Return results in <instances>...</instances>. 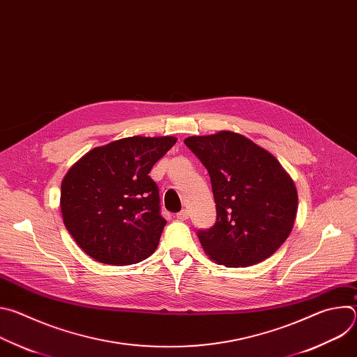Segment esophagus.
Wrapping results in <instances>:
<instances>
[{"mask_svg":"<svg viewBox=\"0 0 357 357\" xmlns=\"http://www.w3.org/2000/svg\"><path fill=\"white\" fill-rule=\"evenodd\" d=\"M176 218H178L179 220H186V219L189 218V211H188V209L181 211V212L176 215Z\"/></svg>","mask_w":357,"mask_h":357,"instance_id":"34e87169","label":"esophagus"}]
</instances>
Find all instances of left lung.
Masks as SVG:
<instances>
[{
	"label": "left lung",
	"mask_w": 357,
	"mask_h": 357,
	"mask_svg": "<svg viewBox=\"0 0 357 357\" xmlns=\"http://www.w3.org/2000/svg\"><path fill=\"white\" fill-rule=\"evenodd\" d=\"M185 145L209 172L216 223L197 231L218 264H257L288 238L298 209V193L280 161L247 137L233 131L188 137Z\"/></svg>",
	"instance_id": "left-lung-1"
}]
</instances>
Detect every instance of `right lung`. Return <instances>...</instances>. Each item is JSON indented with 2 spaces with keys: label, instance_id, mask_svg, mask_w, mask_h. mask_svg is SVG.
Here are the masks:
<instances>
[{
  "label": "right lung",
  "instance_id": "add662e5",
  "mask_svg": "<svg viewBox=\"0 0 357 357\" xmlns=\"http://www.w3.org/2000/svg\"><path fill=\"white\" fill-rule=\"evenodd\" d=\"M175 137H127L96 146L61 185L63 223L79 247L103 264L127 266L149 257L167 220L148 174Z\"/></svg>",
  "mask_w": 357,
  "mask_h": 357
}]
</instances>
